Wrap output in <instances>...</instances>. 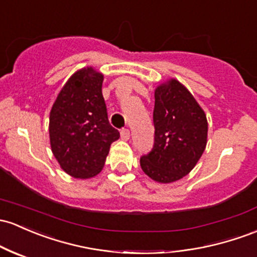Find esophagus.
Here are the masks:
<instances>
[{
	"instance_id": "1",
	"label": "esophagus",
	"mask_w": 257,
	"mask_h": 257,
	"mask_svg": "<svg viewBox=\"0 0 257 257\" xmlns=\"http://www.w3.org/2000/svg\"><path fill=\"white\" fill-rule=\"evenodd\" d=\"M129 137H131V132H129V129L123 128L122 131H120V138H122L123 140H128Z\"/></svg>"
}]
</instances>
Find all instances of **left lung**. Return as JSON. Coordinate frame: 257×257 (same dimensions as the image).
I'll return each instance as SVG.
<instances>
[{"instance_id": "8db88e82", "label": "left lung", "mask_w": 257, "mask_h": 257, "mask_svg": "<svg viewBox=\"0 0 257 257\" xmlns=\"http://www.w3.org/2000/svg\"><path fill=\"white\" fill-rule=\"evenodd\" d=\"M155 143L140 159L146 176L173 183L195 167L207 143V119L190 91L176 79L155 90Z\"/></svg>"}]
</instances>
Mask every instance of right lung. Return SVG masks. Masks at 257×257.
<instances>
[{
    "mask_svg": "<svg viewBox=\"0 0 257 257\" xmlns=\"http://www.w3.org/2000/svg\"><path fill=\"white\" fill-rule=\"evenodd\" d=\"M103 75L92 67L68 79L50 112V143L61 168L74 178H91L102 170L119 132L108 122L102 96Z\"/></svg>",
    "mask_w": 257,
    "mask_h": 257,
    "instance_id": "1",
    "label": "right lung"
}]
</instances>
